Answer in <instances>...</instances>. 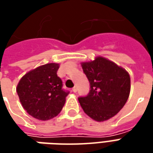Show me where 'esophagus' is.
Segmentation results:
<instances>
[{"instance_id": "esophagus-1", "label": "esophagus", "mask_w": 153, "mask_h": 153, "mask_svg": "<svg viewBox=\"0 0 153 153\" xmlns=\"http://www.w3.org/2000/svg\"><path fill=\"white\" fill-rule=\"evenodd\" d=\"M72 91H73V93H77V88H76V87H74L73 88H72Z\"/></svg>"}]
</instances>
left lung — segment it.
I'll use <instances>...</instances> for the list:
<instances>
[{
  "label": "left lung",
  "mask_w": 153,
  "mask_h": 153,
  "mask_svg": "<svg viewBox=\"0 0 153 153\" xmlns=\"http://www.w3.org/2000/svg\"><path fill=\"white\" fill-rule=\"evenodd\" d=\"M83 73L90 83V91L78 99L83 111L97 121L113 117L123 108L129 96L128 72L112 61L97 57L82 63Z\"/></svg>",
  "instance_id": "obj_1"
}]
</instances>
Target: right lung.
<instances>
[{
  "label": "right lung",
  "mask_w": 153,
  "mask_h": 153,
  "mask_svg": "<svg viewBox=\"0 0 153 153\" xmlns=\"http://www.w3.org/2000/svg\"><path fill=\"white\" fill-rule=\"evenodd\" d=\"M58 69V64H47L29 71L19 82L16 91L22 106L38 120L56 117L70 93L62 88V80L56 74Z\"/></svg>",
  "instance_id": "1"
}]
</instances>
